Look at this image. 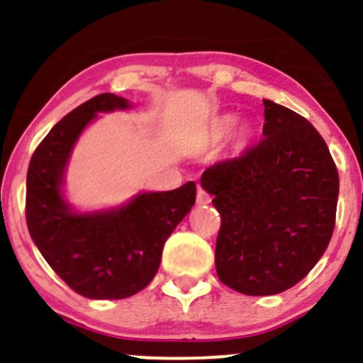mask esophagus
I'll list each match as a JSON object with an SVG mask.
<instances>
[{"label":"esophagus","instance_id":"obj_1","mask_svg":"<svg viewBox=\"0 0 363 363\" xmlns=\"http://www.w3.org/2000/svg\"><path fill=\"white\" fill-rule=\"evenodd\" d=\"M196 203L199 205L211 203V195H208L203 188H200V186H199V189H196Z\"/></svg>","mask_w":363,"mask_h":363}]
</instances>
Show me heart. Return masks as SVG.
Masks as SVG:
<instances>
[{
  "instance_id": "b5f03b06",
  "label": "heart",
  "mask_w": 363,
  "mask_h": 363,
  "mask_svg": "<svg viewBox=\"0 0 363 363\" xmlns=\"http://www.w3.org/2000/svg\"><path fill=\"white\" fill-rule=\"evenodd\" d=\"M232 124H233V117H232V116L223 117V119L218 123V126H216V133H218V135L226 133V131H228L230 128H232ZM247 137H250V128H247V126L240 128V131H239V140H240V142H246Z\"/></svg>"
}]
</instances>
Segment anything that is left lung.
Instances as JSON below:
<instances>
[{
	"instance_id": "left-lung-1",
	"label": "left lung",
	"mask_w": 363,
	"mask_h": 363,
	"mask_svg": "<svg viewBox=\"0 0 363 363\" xmlns=\"http://www.w3.org/2000/svg\"><path fill=\"white\" fill-rule=\"evenodd\" d=\"M263 138L202 174L221 214L216 270L251 296L290 290L323 256L335 226L339 174L316 128L263 100Z\"/></svg>"
}]
</instances>
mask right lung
<instances>
[{
	"label": "right lung",
	"mask_w": 363,
	"mask_h": 363,
	"mask_svg": "<svg viewBox=\"0 0 363 363\" xmlns=\"http://www.w3.org/2000/svg\"><path fill=\"white\" fill-rule=\"evenodd\" d=\"M130 101L104 93L72 111L33 152L26 181L29 235L54 272L87 298H128L156 276L170 233L191 211L196 186L142 193L111 211L79 214L65 200V168L77 138L98 112L128 108Z\"/></svg>",
	"instance_id": "right-lung-1"
}]
</instances>
